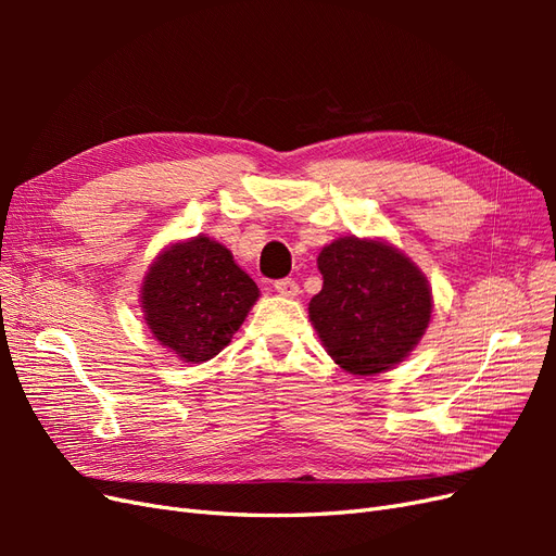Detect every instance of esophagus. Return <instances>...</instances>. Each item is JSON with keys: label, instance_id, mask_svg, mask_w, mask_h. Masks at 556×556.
I'll return each mask as SVG.
<instances>
[{"label": "esophagus", "instance_id": "34e87169", "mask_svg": "<svg viewBox=\"0 0 556 556\" xmlns=\"http://www.w3.org/2000/svg\"><path fill=\"white\" fill-rule=\"evenodd\" d=\"M274 288L280 296H288V299L299 294V282L294 278H280V280L274 282Z\"/></svg>", "mask_w": 556, "mask_h": 556}]
</instances>
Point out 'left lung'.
Here are the masks:
<instances>
[{"label":"left lung","instance_id":"obj_1","mask_svg":"<svg viewBox=\"0 0 556 556\" xmlns=\"http://www.w3.org/2000/svg\"><path fill=\"white\" fill-rule=\"evenodd\" d=\"M323 290L311 323L331 359L352 376H376L406 359L431 319V288L399 248L343 237L317 255Z\"/></svg>","mask_w":556,"mask_h":556}]
</instances>
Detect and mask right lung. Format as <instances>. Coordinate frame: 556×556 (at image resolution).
Returning <instances> with one entry per match:
<instances>
[{"label": "right lung", "mask_w": 556, "mask_h": 556, "mask_svg": "<svg viewBox=\"0 0 556 556\" xmlns=\"http://www.w3.org/2000/svg\"><path fill=\"white\" fill-rule=\"evenodd\" d=\"M257 296L255 280L204 233L162 250L141 285L148 329L190 364L208 362L229 345Z\"/></svg>", "instance_id": "add662e5"}]
</instances>
